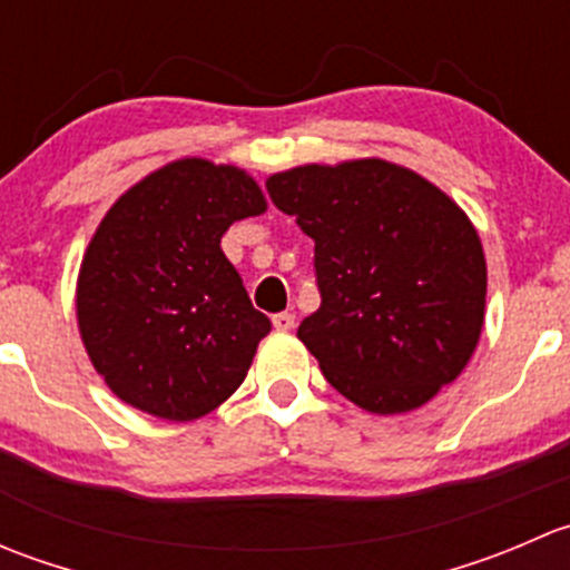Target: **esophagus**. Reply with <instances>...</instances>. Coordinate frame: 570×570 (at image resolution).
I'll return each instance as SVG.
<instances>
[{
  "label": "esophagus",
  "instance_id": "1",
  "mask_svg": "<svg viewBox=\"0 0 570 570\" xmlns=\"http://www.w3.org/2000/svg\"><path fill=\"white\" fill-rule=\"evenodd\" d=\"M273 325H275V331H292V327H295V314H289V312L275 314Z\"/></svg>",
  "mask_w": 570,
  "mask_h": 570
}]
</instances>
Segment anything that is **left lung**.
Instances as JSON below:
<instances>
[{
	"label": "left lung",
	"mask_w": 570,
	"mask_h": 570,
	"mask_svg": "<svg viewBox=\"0 0 570 570\" xmlns=\"http://www.w3.org/2000/svg\"><path fill=\"white\" fill-rule=\"evenodd\" d=\"M314 239L320 308L297 338L325 381L372 413L424 405L469 364L485 317V256L461 206L383 159L267 178Z\"/></svg>",
	"instance_id": "8db88e82"
}]
</instances>
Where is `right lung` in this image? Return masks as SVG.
I'll return each instance as SVG.
<instances>
[{"label": "right lung", "instance_id": "1", "mask_svg": "<svg viewBox=\"0 0 570 570\" xmlns=\"http://www.w3.org/2000/svg\"><path fill=\"white\" fill-rule=\"evenodd\" d=\"M264 209L245 170L206 159L165 165L115 200L82 258L77 317L120 400L189 422L237 392L273 325L220 239Z\"/></svg>", "mask_w": 570, "mask_h": 570}]
</instances>
